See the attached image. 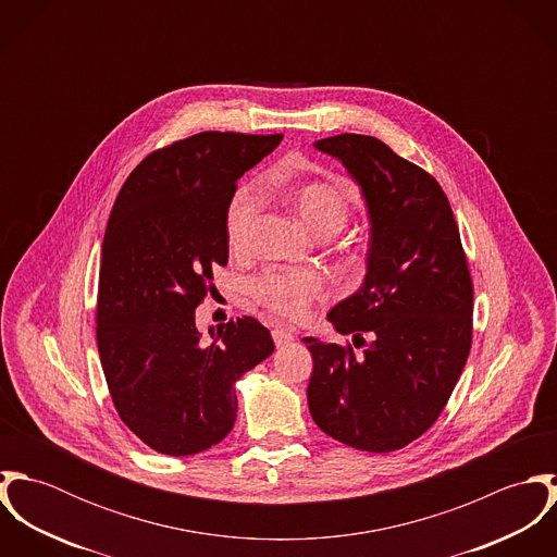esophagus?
<instances>
[{
	"label": "esophagus",
	"mask_w": 557,
	"mask_h": 557,
	"mask_svg": "<svg viewBox=\"0 0 557 557\" xmlns=\"http://www.w3.org/2000/svg\"><path fill=\"white\" fill-rule=\"evenodd\" d=\"M272 338H274L276 347H285V345L294 343V334L287 327H274L272 330Z\"/></svg>",
	"instance_id": "obj_1"
}]
</instances>
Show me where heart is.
I'll use <instances>...</instances> for the list:
<instances>
[{
    "label": "heart",
    "instance_id": "1",
    "mask_svg": "<svg viewBox=\"0 0 557 557\" xmlns=\"http://www.w3.org/2000/svg\"><path fill=\"white\" fill-rule=\"evenodd\" d=\"M281 199L300 216V221L321 238L338 234L349 219V201L336 182L302 180L278 182ZM259 195L255 186L239 184L225 208V238L232 250L248 248ZM252 298L268 311L287 319L307 318L311 302L321 296L323 281L311 270H268L250 285Z\"/></svg>",
    "mask_w": 557,
    "mask_h": 557
}]
</instances>
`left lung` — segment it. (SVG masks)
Returning a JSON list of instances; mask_svg holds the SVG:
<instances>
[{
	"instance_id": "left-lung-1",
	"label": "left lung",
	"mask_w": 557,
	"mask_h": 557,
	"mask_svg": "<svg viewBox=\"0 0 557 557\" xmlns=\"http://www.w3.org/2000/svg\"><path fill=\"white\" fill-rule=\"evenodd\" d=\"M313 146L358 184L371 232L362 285L327 313L364 351L302 338L313 356L309 409L330 437L393 453L437 420L468 362L474 287L466 252L450 203L426 171L369 135Z\"/></svg>"
}]
</instances>
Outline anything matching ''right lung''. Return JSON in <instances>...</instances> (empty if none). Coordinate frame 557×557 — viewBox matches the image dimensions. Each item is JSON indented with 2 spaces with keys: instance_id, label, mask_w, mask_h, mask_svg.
Wrapping results in <instances>:
<instances>
[{
  "instance_id": "obj_1",
  "label": "right lung",
  "mask_w": 557,
  "mask_h": 557,
  "mask_svg": "<svg viewBox=\"0 0 557 557\" xmlns=\"http://www.w3.org/2000/svg\"><path fill=\"white\" fill-rule=\"evenodd\" d=\"M283 135L199 133L144 160L124 182L102 239L96 338L113 405L152 450L186 457L227 437L234 384L274 351L255 318L210 325L195 309L227 265L225 208L238 180Z\"/></svg>"
}]
</instances>
